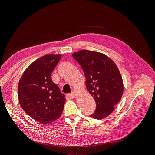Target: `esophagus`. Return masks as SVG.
<instances>
[{
	"mask_svg": "<svg viewBox=\"0 0 155 155\" xmlns=\"http://www.w3.org/2000/svg\"><path fill=\"white\" fill-rule=\"evenodd\" d=\"M68 96L69 97H70V98L74 97H75L74 92H72V93H70V94H68Z\"/></svg>",
	"mask_w": 155,
	"mask_h": 155,
	"instance_id": "1",
	"label": "esophagus"
}]
</instances>
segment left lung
<instances>
[{"label":"left lung","mask_w":155,"mask_h":155,"mask_svg":"<svg viewBox=\"0 0 155 155\" xmlns=\"http://www.w3.org/2000/svg\"><path fill=\"white\" fill-rule=\"evenodd\" d=\"M82 68L86 78V87L94 97L96 109L90 115L102 119L114 111L123 93V83L119 70L111 59L101 53L81 50L72 54Z\"/></svg>","instance_id":"left-lung-1"}]
</instances>
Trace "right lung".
Masks as SVG:
<instances>
[{"label":"right lung","mask_w":155,"mask_h":155,"mask_svg":"<svg viewBox=\"0 0 155 155\" xmlns=\"http://www.w3.org/2000/svg\"><path fill=\"white\" fill-rule=\"evenodd\" d=\"M61 55H46L29 66L19 80L18 98L24 110L43 124L58 119L62 113L65 95L53 82L51 75Z\"/></svg>","instance_id":"right-lung-1"}]
</instances>
